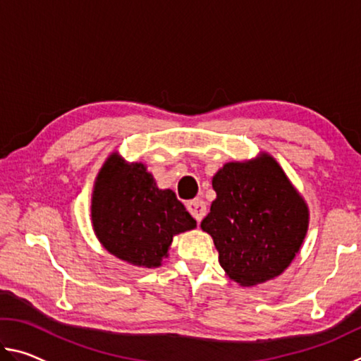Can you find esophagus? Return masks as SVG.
<instances>
[{
	"label": "esophagus",
	"mask_w": 361,
	"mask_h": 361,
	"mask_svg": "<svg viewBox=\"0 0 361 361\" xmlns=\"http://www.w3.org/2000/svg\"><path fill=\"white\" fill-rule=\"evenodd\" d=\"M188 207V212L191 213V215L197 219V221H200L205 216L207 213V205L202 199H194V200H189V202L186 204Z\"/></svg>",
	"instance_id": "1"
}]
</instances>
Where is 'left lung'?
I'll return each mask as SVG.
<instances>
[{"label": "left lung", "mask_w": 361, "mask_h": 361, "mask_svg": "<svg viewBox=\"0 0 361 361\" xmlns=\"http://www.w3.org/2000/svg\"><path fill=\"white\" fill-rule=\"evenodd\" d=\"M216 199L200 228L213 237L219 264L243 286L282 274L307 232V205L271 156L229 162L213 176Z\"/></svg>", "instance_id": "obj_1"}]
</instances>
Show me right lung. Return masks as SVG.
<instances>
[{
    "mask_svg": "<svg viewBox=\"0 0 361 361\" xmlns=\"http://www.w3.org/2000/svg\"><path fill=\"white\" fill-rule=\"evenodd\" d=\"M94 231L119 259L159 267L175 234L195 228L173 191L159 189L143 164L111 154L97 176L92 197Z\"/></svg>",
    "mask_w": 361,
    "mask_h": 361,
    "instance_id": "add662e5",
    "label": "right lung"
}]
</instances>
